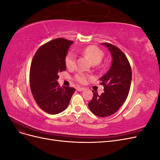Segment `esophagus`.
<instances>
[{
    "instance_id": "1",
    "label": "esophagus",
    "mask_w": 160,
    "mask_h": 160,
    "mask_svg": "<svg viewBox=\"0 0 160 160\" xmlns=\"http://www.w3.org/2000/svg\"><path fill=\"white\" fill-rule=\"evenodd\" d=\"M77 90L78 91H83V90H85V88H80V87H77Z\"/></svg>"
}]
</instances>
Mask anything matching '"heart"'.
Masks as SVG:
<instances>
[{
  "mask_svg": "<svg viewBox=\"0 0 160 160\" xmlns=\"http://www.w3.org/2000/svg\"><path fill=\"white\" fill-rule=\"evenodd\" d=\"M82 53L90 61L93 65H97L100 62L104 55L103 52L98 47L90 45L82 51ZM76 57L72 52H69L65 57V63L68 69H73L75 67ZM89 76L83 72H78L74 76V79L81 84H85L89 79Z\"/></svg>",
  "mask_w": 160,
  "mask_h": 160,
  "instance_id": "b5f03b06",
  "label": "heart"
}]
</instances>
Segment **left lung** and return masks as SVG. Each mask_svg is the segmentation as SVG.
<instances>
[{
  "instance_id": "1",
  "label": "left lung",
  "mask_w": 160,
  "mask_h": 160,
  "mask_svg": "<svg viewBox=\"0 0 160 160\" xmlns=\"http://www.w3.org/2000/svg\"><path fill=\"white\" fill-rule=\"evenodd\" d=\"M112 56V63L109 71L100 79L103 85L101 95L93 91V96L89 103L91 111L99 117L105 118L115 113L126 100L132 83V72L127 57L118 47L103 42Z\"/></svg>"
}]
</instances>
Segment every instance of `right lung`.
<instances>
[{"label": "right lung", "mask_w": 160, "mask_h": 160, "mask_svg": "<svg viewBox=\"0 0 160 160\" xmlns=\"http://www.w3.org/2000/svg\"><path fill=\"white\" fill-rule=\"evenodd\" d=\"M73 41L55 38L38 48L30 68V87L37 104L49 114H57L68 106L75 89L60 87L58 73L66 70L65 57Z\"/></svg>", "instance_id": "obj_1"}]
</instances>
